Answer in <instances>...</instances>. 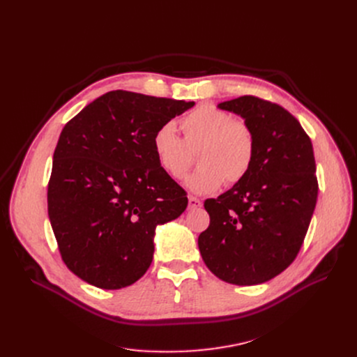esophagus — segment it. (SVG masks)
Wrapping results in <instances>:
<instances>
[{
  "label": "esophagus",
  "mask_w": 357,
  "mask_h": 357,
  "mask_svg": "<svg viewBox=\"0 0 357 357\" xmlns=\"http://www.w3.org/2000/svg\"><path fill=\"white\" fill-rule=\"evenodd\" d=\"M198 207H201V201H199L198 198L190 195V197H188V208L194 210V208H198Z\"/></svg>",
  "instance_id": "obj_1"
}]
</instances>
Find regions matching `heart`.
I'll return each instance as SVG.
<instances>
[{
  "mask_svg": "<svg viewBox=\"0 0 357 357\" xmlns=\"http://www.w3.org/2000/svg\"><path fill=\"white\" fill-rule=\"evenodd\" d=\"M183 140L172 124L160 126L152 137V147L162 171L181 179L198 152V169L185 179L195 194H213L222 183L237 185L252 171L256 140L249 124L234 120L215 107L199 105L181 120Z\"/></svg>",
  "mask_w": 357,
  "mask_h": 357,
  "instance_id": "b5f03b06",
  "label": "heart"
}]
</instances>
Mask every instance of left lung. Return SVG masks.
Here are the masks:
<instances>
[{
  "label": "left lung",
  "mask_w": 357,
  "mask_h": 357,
  "mask_svg": "<svg viewBox=\"0 0 357 357\" xmlns=\"http://www.w3.org/2000/svg\"><path fill=\"white\" fill-rule=\"evenodd\" d=\"M252 128L249 175L204 202L210 226L198 237L204 264L224 282L259 285L284 272L303 246L318 183L310 137L278 104L245 96L217 105Z\"/></svg>",
  "instance_id": "obj_1"
}]
</instances>
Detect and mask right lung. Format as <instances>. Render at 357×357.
Wrapping results in <instances>:
<instances>
[{
	"label": "right lung",
	"mask_w": 357,
	"mask_h": 357,
	"mask_svg": "<svg viewBox=\"0 0 357 357\" xmlns=\"http://www.w3.org/2000/svg\"><path fill=\"white\" fill-rule=\"evenodd\" d=\"M194 101L109 91L62 130L47 213L65 265L85 282L120 289L153 260L156 227L188 205L153 152L155 131Z\"/></svg>",
	"instance_id": "right-lung-1"
}]
</instances>
